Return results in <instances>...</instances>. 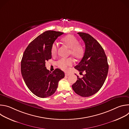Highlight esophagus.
Listing matches in <instances>:
<instances>
[{
  "label": "esophagus",
  "mask_w": 129,
  "mask_h": 129,
  "mask_svg": "<svg viewBox=\"0 0 129 129\" xmlns=\"http://www.w3.org/2000/svg\"><path fill=\"white\" fill-rule=\"evenodd\" d=\"M65 76H69L70 75V74H69V73H68L65 72Z\"/></svg>",
  "instance_id": "esophagus-1"
}]
</instances>
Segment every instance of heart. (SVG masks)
I'll return each instance as SVG.
<instances>
[{"instance_id":"heart-1","label":"heart","mask_w":129,"mask_h":129,"mask_svg":"<svg viewBox=\"0 0 129 129\" xmlns=\"http://www.w3.org/2000/svg\"><path fill=\"white\" fill-rule=\"evenodd\" d=\"M62 42L69 48V53L76 59L81 58L84 53L83 47L80 45L78 40L74 36L69 35L62 39ZM58 50V44L56 42H54L50 48V52L52 56H54L57 53ZM73 64V61L71 58H62L59 60L57 62V65L62 69L66 70L68 67L71 66Z\"/></svg>"}]
</instances>
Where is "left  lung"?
<instances>
[{"label":"left lung","instance_id":"left-lung-1","mask_svg":"<svg viewBox=\"0 0 129 129\" xmlns=\"http://www.w3.org/2000/svg\"><path fill=\"white\" fill-rule=\"evenodd\" d=\"M84 41L85 50L80 62L75 67L81 73L86 74L82 78L77 77V82L72 85L75 92L83 97H88L98 92L106 79L109 65L104 49L91 35L78 33Z\"/></svg>","mask_w":129,"mask_h":129}]
</instances>
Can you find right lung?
Listing matches in <instances>:
<instances>
[{"mask_svg":"<svg viewBox=\"0 0 129 129\" xmlns=\"http://www.w3.org/2000/svg\"><path fill=\"white\" fill-rule=\"evenodd\" d=\"M64 33L47 30L32 41L25 49L21 62V71L25 84L31 92L45 98L56 92L58 83L65 74L60 69L52 72L46 69L45 61L51 58L50 48Z\"/></svg>","mask_w":129,"mask_h":129,"instance_id":"add662e5","label":"right lung"}]
</instances>
